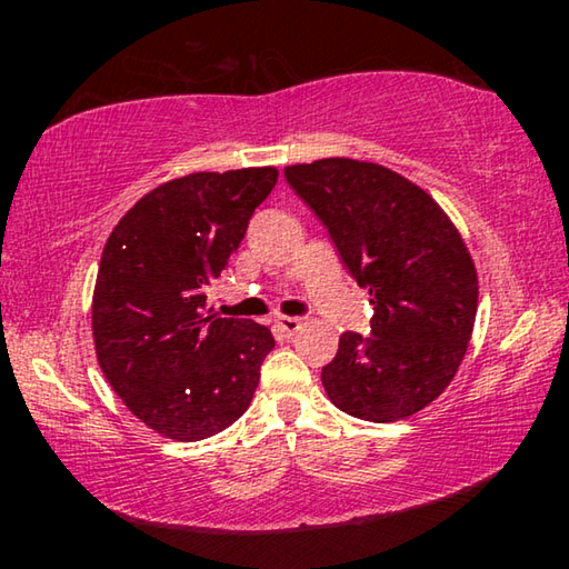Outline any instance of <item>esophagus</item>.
I'll return each mask as SVG.
<instances>
[{
    "instance_id": "1",
    "label": "esophagus",
    "mask_w": 569,
    "mask_h": 569,
    "mask_svg": "<svg viewBox=\"0 0 569 569\" xmlns=\"http://www.w3.org/2000/svg\"><path fill=\"white\" fill-rule=\"evenodd\" d=\"M273 323H276V329L286 333V336L298 333V331H301V326H303V321L296 319V316H276Z\"/></svg>"
}]
</instances>
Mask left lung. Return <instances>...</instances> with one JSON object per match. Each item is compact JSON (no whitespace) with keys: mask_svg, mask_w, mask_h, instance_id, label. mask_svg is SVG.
Here are the masks:
<instances>
[{"mask_svg":"<svg viewBox=\"0 0 569 569\" xmlns=\"http://www.w3.org/2000/svg\"><path fill=\"white\" fill-rule=\"evenodd\" d=\"M369 291L371 336L346 331L321 381L333 407L399 421L445 391L477 316V268L427 190L377 162L323 158L283 170Z\"/></svg>","mask_w":569,"mask_h":569,"instance_id":"8db88e82","label":"left lung"}]
</instances>
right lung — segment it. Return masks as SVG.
<instances>
[{
    "mask_svg": "<svg viewBox=\"0 0 569 569\" xmlns=\"http://www.w3.org/2000/svg\"><path fill=\"white\" fill-rule=\"evenodd\" d=\"M276 180L271 166L168 180L104 243L92 293L98 363L124 407L162 437L208 439L250 407L276 341L261 323L220 319L206 288Z\"/></svg>",
    "mask_w": 569,
    "mask_h": 569,
    "instance_id": "obj_1",
    "label": "right lung"
}]
</instances>
